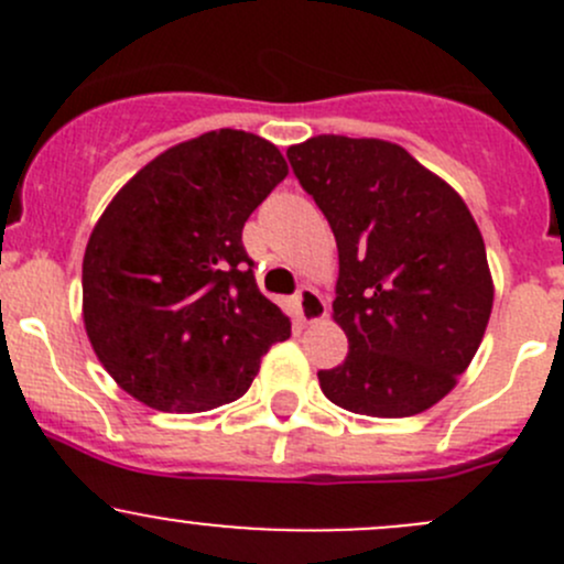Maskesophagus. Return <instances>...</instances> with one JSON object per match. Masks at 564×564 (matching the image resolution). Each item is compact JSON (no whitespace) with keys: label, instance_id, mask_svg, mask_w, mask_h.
Instances as JSON below:
<instances>
[{"label":"esophagus","instance_id":"1","mask_svg":"<svg viewBox=\"0 0 564 564\" xmlns=\"http://www.w3.org/2000/svg\"><path fill=\"white\" fill-rule=\"evenodd\" d=\"M294 308H297L300 322H305V324L318 322V318L327 316V303H324L322 294L311 286L300 289L297 297H294Z\"/></svg>","mask_w":564,"mask_h":564}]
</instances>
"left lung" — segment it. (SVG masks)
I'll list each match as a JSON object with an SVG mask.
<instances>
[{
  "label": "left lung",
  "mask_w": 564,
  "mask_h": 564,
  "mask_svg": "<svg viewBox=\"0 0 564 564\" xmlns=\"http://www.w3.org/2000/svg\"><path fill=\"white\" fill-rule=\"evenodd\" d=\"M292 172L338 246L333 314L349 338L322 392L368 417H412L456 388L494 305L486 246L460 196L403 147L316 135Z\"/></svg>",
  "instance_id": "8db88e82"
}]
</instances>
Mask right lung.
Here are the masks:
<instances>
[{"instance_id":"obj_1","label":"right lung","mask_w":564,"mask_h":564,"mask_svg":"<svg viewBox=\"0 0 564 564\" xmlns=\"http://www.w3.org/2000/svg\"><path fill=\"white\" fill-rule=\"evenodd\" d=\"M286 174L275 144L224 128L166 150L113 196L84 253V324L124 392L161 412L224 406L292 335L242 246Z\"/></svg>"}]
</instances>
